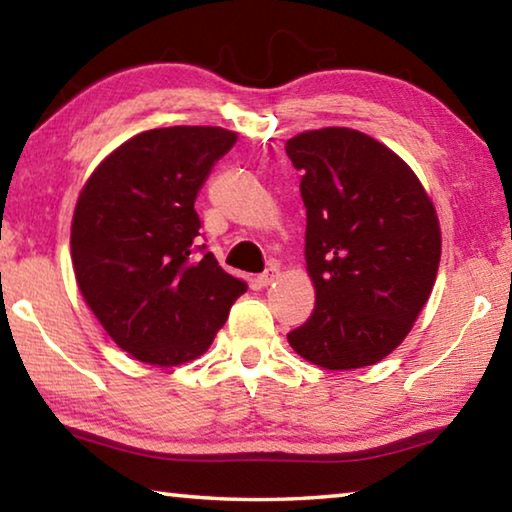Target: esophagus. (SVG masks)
<instances>
[{"label": "esophagus", "instance_id": "esophagus-1", "mask_svg": "<svg viewBox=\"0 0 512 512\" xmlns=\"http://www.w3.org/2000/svg\"><path fill=\"white\" fill-rule=\"evenodd\" d=\"M277 273H280V268H277L275 264H271V266L266 268V271H264L262 275L257 277V282L262 284V287H268V284H271V282L275 280V277H277Z\"/></svg>", "mask_w": 512, "mask_h": 512}]
</instances>
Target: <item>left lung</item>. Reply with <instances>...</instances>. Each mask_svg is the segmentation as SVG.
<instances>
[{"mask_svg": "<svg viewBox=\"0 0 512 512\" xmlns=\"http://www.w3.org/2000/svg\"><path fill=\"white\" fill-rule=\"evenodd\" d=\"M302 171L305 259L316 307L287 334L325 370L388 357L427 305L440 264L431 198L400 155L352 128H320L287 142Z\"/></svg>", "mask_w": 512, "mask_h": 512, "instance_id": "obj_1", "label": "left lung"}]
</instances>
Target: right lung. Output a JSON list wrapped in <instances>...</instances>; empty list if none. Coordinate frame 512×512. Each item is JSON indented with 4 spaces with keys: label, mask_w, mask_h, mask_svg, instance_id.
<instances>
[{
    "label": "right lung",
    "mask_w": 512,
    "mask_h": 512,
    "mask_svg": "<svg viewBox=\"0 0 512 512\" xmlns=\"http://www.w3.org/2000/svg\"><path fill=\"white\" fill-rule=\"evenodd\" d=\"M235 142L219 126L153 128L112 151L81 189L69 237L76 282L137 361L198 359L248 289L196 246L198 189Z\"/></svg>",
    "instance_id": "obj_1"
}]
</instances>
